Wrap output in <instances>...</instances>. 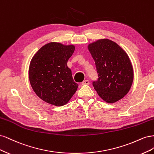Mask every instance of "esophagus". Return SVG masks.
Returning <instances> with one entry per match:
<instances>
[{"label":"esophagus","instance_id":"1","mask_svg":"<svg viewBox=\"0 0 154 154\" xmlns=\"http://www.w3.org/2000/svg\"><path fill=\"white\" fill-rule=\"evenodd\" d=\"M89 83H90V82H89V81L88 80H85V81H83L82 83V85H89Z\"/></svg>","mask_w":154,"mask_h":154}]
</instances>
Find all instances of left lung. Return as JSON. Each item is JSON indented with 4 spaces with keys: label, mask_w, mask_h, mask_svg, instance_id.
<instances>
[{
    "label": "left lung",
    "mask_w": 154,
    "mask_h": 154,
    "mask_svg": "<svg viewBox=\"0 0 154 154\" xmlns=\"http://www.w3.org/2000/svg\"><path fill=\"white\" fill-rule=\"evenodd\" d=\"M88 49L94 60L98 78L92 85L101 99L112 103L127 94L132 86L134 72L125 51L114 42L101 39Z\"/></svg>",
    "instance_id": "1"
}]
</instances>
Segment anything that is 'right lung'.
Here are the masks:
<instances>
[{
	"instance_id": "right-lung-1",
	"label": "right lung",
	"mask_w": 154,
	"mask_h": 154,
	"mask_svg": "<svg viewBox=\"0 0 154 154\" xmlns=\"http://www.w3.org/2000/svg\"><path fill=\"white\" fill-rule=\"evenodd\" d=\"M75 47L50 42L32 57L29 78L32 89L40 99L55 106L66 105L76 92L78 83L73 80L67 66Z\"/></svg>"
}]
</instances>
